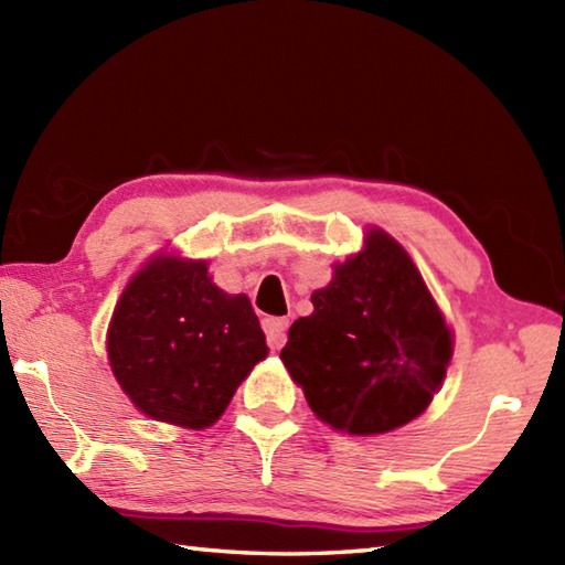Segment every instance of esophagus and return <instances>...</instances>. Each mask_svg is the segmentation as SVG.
<instances>
[{"label":"esophagus","instance_id":"esophagus-1","mask_svg":"<svg viewBox=\"0 0 565 565\" xmlns=\"http://www.w3.org/2000/svg\"><path fill=\"white\" fill-rule=\"evenodd\" d=\"M264 332H267V344L271 352H279L286 342V330H289V320L286 318H264Z\"/></svg>","mask_w":565,"mask_h":565}]
</instances>
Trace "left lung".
I'll list each match as a JSON object with an SVG mask.
<instances>
[{
    "instance_id": "8db88e82",
    "label": "left lung",
    "mask_w": 565,
    "mask_h": 565,
    "mask_svg": "<svg viewBox=\"0 0 565 565\" xmlns=\"http://www.w3.org/2000/svg\"><path fill=\"white\" fill-rule=\"evenodd\" d=\"M281 362L322 423L383 435L411 423L441 386L451 332L407 252L383 231L310 296Z\"/></svg>"
}]
</instances>
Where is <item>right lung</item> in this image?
<instances>
[{
  "instance_id": "1",
  "label": "right lung",
  "mask_w": 565,
  "mask_h": 565,
  "mask_svg": "<svg viewBox=\"0 0 565 565\" xmlns=\"http://www.w3.org/2000/svg\"><path fill=\"white\" fill-rule=\"evenodd\" d=\"M264 356L247 296L221 291L203 262H150L109 328V362L128 398L148 417L189 429L213 425Z\"/></svg>"
}]
</instances>
